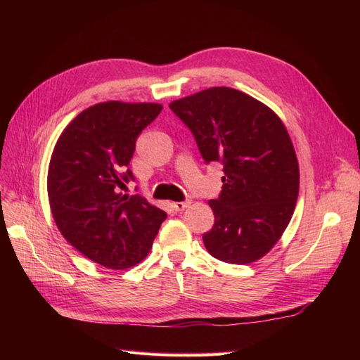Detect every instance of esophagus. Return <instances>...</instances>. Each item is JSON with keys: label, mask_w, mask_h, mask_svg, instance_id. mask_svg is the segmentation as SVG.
I'll return each mask as SVG.
<instances>
[{"label": "esophagus", "mask_w": 360, "mask_h": 360, "mask_svg": "<svg viewBox=\"0 0 360 360\" xmlns=\"http://www.w3.org/2000/svg\"><path fill=\"white\" fill-rule=\"evenodd\" d=\"M190 205V201H181V202H172V207L176 210V212H182L184 209H187Z\"/></svg>", "instance_id": "obj_1"}]
</instances>
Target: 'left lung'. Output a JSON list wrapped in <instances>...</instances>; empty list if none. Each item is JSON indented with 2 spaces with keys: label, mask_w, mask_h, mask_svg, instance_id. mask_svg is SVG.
Returning a JSON list of instances; mask_svg holds the SVG:
<instances>
[{
  "label": "left lung",
  "mask_w": 360,
  "mask_h": 360,
  "mask_svg": "<svg viewBox=\"0 0 360 360\" xmlns=\"http://www.w3.org/2000/svg\"><path fill=\"white\" fill-rule=\"evenodd\" d=\"M170 108L205 162L224 165L221 195L209 201L215 224L202 236L205 249L224 263L257 262L286 231L298 196L300 170L285 124L263 102L226 86L178 98Z\"/></svg>",
  "instance_id": "1"
}]
</instances>
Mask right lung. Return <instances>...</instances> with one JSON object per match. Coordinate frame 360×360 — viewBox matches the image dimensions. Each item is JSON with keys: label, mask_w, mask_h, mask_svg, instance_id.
I'll return each mask as SVG.
<instances>
[{"label": "right lung", "mask_w": 360, "mask_h": 360, "mask_svg": "<svg viewBox=\"0 0 360 360\" xmlns=\"http://www.w3.org/2000/svg\"><path fill=\"white\" fill-rule=\"evenodd\" d=\"M162 111L159 103H96L75 116L53 147L48 196L53 221L80 254L108 269L148 255L167 213L120 190L133 179L136 139Z\"/></svg>", "instance_id": "obj_1"}]
</instances>
